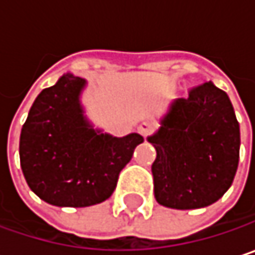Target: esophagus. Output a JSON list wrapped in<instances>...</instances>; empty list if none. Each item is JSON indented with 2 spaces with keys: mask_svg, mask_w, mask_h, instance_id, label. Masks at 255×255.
I'll return each instance as SVG.
<instances>
[{
  "mask_svg": "<svg viewBox=\"0 0 255 255\" xmlns=\"http://www.w3.org/2000/svg\"><path fill=\"white\" fill-rule=\"evenodd\" d=\"M137 129H138V132H140L143 137H146V135H149V132H150V126H149L147 123H141Z\"/></svg>",
  "mask_w": 255,
  "mask_h": 255,
  "instance_id": "esophagus-1",
  "label": "esophagus"
}]
</instances>
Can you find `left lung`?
Returning <instances> with one entry per match:
<instances>
[{"label": "left lung", "mask_w": 255, "mask_h": 255, "mask_svg": "<svg viewBox=\"0 0 255 255\" xmlns=\"http://www.w3.org/2000/svg\"><path fill=\"white\" fill-rule=\"evenodd\" d=\"M158 204L174 210L204 208L232 186L241 132L229 96L211 81L170 103L159 128L147 137Z\"/></svg>", "instance_id": "left-lung-1"}]
</instances>
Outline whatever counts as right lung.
Listing matches in <instances>:
<instances>
[{
  "label": "right lung",
  "instance_id": "add662e5",
  "mask_svg": "<svg viewBox=\"0 0 255 255\" xmlns=\"http://www.w3.org/2000/svg\"><path fill=\"white\" fill-rule=\"evenodd\" d=\"M84 78L65 74L35 99L20 132V167L27 186L47 204L90 207L115 190L121 170L143 137H114L85 117Z\"/></svg>",
  "mask_w": 255,
  "mask_h": 255
}]
</instances>
